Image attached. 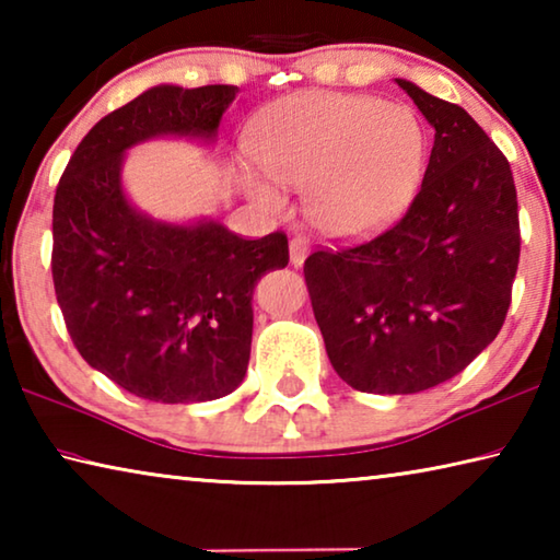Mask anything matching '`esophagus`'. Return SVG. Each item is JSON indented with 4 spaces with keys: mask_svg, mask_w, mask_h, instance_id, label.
I'll return each mask as SVG.
<instances>
[{
    "mask_svg": "<svg viewBox=\"0 0 560 560\" xmlns=\"http://www.w3.org/2000/svg\"><path fill=\"white\" fill-rule=\"evenodd\" d=\"M308 252H311V242L306 240V236H293V240L289 242V257H291L293 267H303Z\"/></svg>",
    "mask_w": 560,
    "mask_h": 560,
    "instance_id": "esophagus-1",
    "label": "esophagus"
}]
</instances>
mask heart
Wrapping results in <instances>:
<instances>
[{"mask_svg":"<svg viewBox=\"0 0 560 560\" xmlns=\"http://www.w3.org/2000/svg\"><path fill=\"white\" fill-rule=\"evenodd\" d=\"M264 170L244 165L242 183L281 210L283 187H306V212L334 240H363L400 217L420 187L428 136L400 103L338 91L277 101L252 126Z\"/></svg>","mask_w":560,"mask_h":560,"instance_id":"heart-1","label":"heart"}]
</instances>
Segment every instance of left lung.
I'll return each mask as SVG.
<instances>
[{"instance_id": "8db88e82", "label": "left lung", "mask_w": 560, "mask_h": 560, "mask_svg": "<svg viewBox=\"0 0 560 560\" xmlns=\"http://www.w3.org/2000/svg\"><path fill=\"white\" fill-rule=\"evenodd\" d=\"M434 128L420 192L393 230L303 264L334 371L410 395L462 373L504 326L521 236L514 175L467 110L395 79Z\"/></svg>"}]
</instances>
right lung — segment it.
<instances>
[{"label": "right lung", "instance_id": "obj_1", "mask_svg": "<svg viewBox=\"0 0 560 560\" xmlns=\"http://www.w3.org/2000/svg\"><path fill=\"white\" fill-rule=\"evenodd\" d=\"M236 91L148 89L89 130L56 187L51 273L66 328L91 368L145 400L236 390L252 353L254 287L289 264L287 234L242 240L217 220L163 222L122 189L132 145L214 143Z\"/></svg>", "mask_w": 560, "mask_h": 560}]
</instances>
